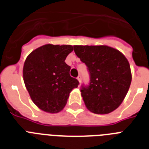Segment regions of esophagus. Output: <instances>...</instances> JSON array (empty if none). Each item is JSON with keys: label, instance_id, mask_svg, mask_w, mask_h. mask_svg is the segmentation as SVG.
Returning a JSON list of instances; mask_svg holds the SVG:
<instances>
[{"label": "esophagus", "instance_id": "obj_1", "mask_svg": "<svg viewBox=\"0 0 149 149\" xmlns=\"http://www.w3.org/2000/svg\"><path fill=\"white\" fill-rule=\"evenodd\" d=\"M77 79H78L79 83H81V80H82V77H81L80 75H79V76H78V77H77Z\"/></svg>", "mask_w": 149, "mask_h": 149}]
</instances>
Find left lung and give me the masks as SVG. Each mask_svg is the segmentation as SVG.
Here are the masks:
<instances>
[{
  "mask_svg": "<svg viewBox=\"0 0 149 149\" xmlns=\"http://www.w3.org/2000/svg\"><path fill=\"white\" fill-rule=\"evenodd\" d=\"M74 52L90 73L81 95L86 108L95 114H108L125 99L132 82L130 65L118 49L106 45H75Z\"/></svg>",
  "mask_w": 149,
  "mask_h": 149,
  "instance_id": "obj_1",
  "label": "left lung"
}]
</instances>
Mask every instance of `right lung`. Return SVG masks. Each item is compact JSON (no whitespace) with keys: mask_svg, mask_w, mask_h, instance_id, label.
I'll return each instance as SVG.
<instances>
[{"mask_svg":"<svg viewBox=\"0 0 149 149\" xmlns=\"http://www.w3.org/2000/svg\"><path fill=\"white\" fill-rule=\"evenodd\" d=\"M72 50L71 45L49 43L33 50L24 62L25 86L33 103L44 112H60L71 91L78 86V80L70 75V66L65 63Z\"/></svg>","mask_w":149,"mask_h":149,"instance_id":"add662e5","label":"right lung"}]
</instances>
